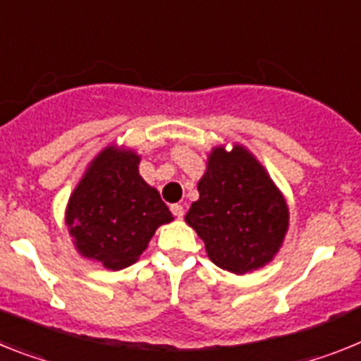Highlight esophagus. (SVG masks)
<instances>
[{
	"mask_svg": "<svg viewBox=\"0 0 361 361\" xmlns=\"http://www.w3.org/2000/svg\"><path fill=\"white\" fill-rule=\"evenodd\" d=\"M169 210H171V214L175 215V217H183L184 215V206L183 204H171V208H169Z\"/></svg>",
	"mask_w": 361,
	"mask_h": 361,
	"instance_id": "34e87169",
	"label": "esophagus"
}]
</instances>
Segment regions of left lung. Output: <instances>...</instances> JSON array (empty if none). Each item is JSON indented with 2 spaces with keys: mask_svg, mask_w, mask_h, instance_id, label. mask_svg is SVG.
I'll return each mask as SVG.
<instances>
[{
  "mask_svg": "<svg viewBox=\"0 0 361 361\" xmlns=\"http://www.w3.org/2000/svg\"><path fill=\"white\" fill-rule=\"evenodd\" d=\"M197 190L186 223L219 269L241 276L274 259L288 228V206L250 151L239 144L232 151L214 147Z\"/></svg>",
  "mask_w": 361,
  "mask_h": 361,
  "instance_id": "8db88e82",
  "label": "left lung"
}]
</instances>
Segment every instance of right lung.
Returning <instances> with one entry per match:
<instances>
[{
  "mask_svg": "<svg viewBox=\"0 0 361 361\" xmlns=\"http://www.w3.org/2000/svg\"><path fill=\"white\" fill-rule=\"evenodd\" d=\"M140 157L109 146L89 164L71 195L66 224L76 250L107 270L137 263L160 224L173 215L138 173Z\"/></svg>",
  "mask_w": 361,
  "mask_h": 361,
  "instance_id": "add662e5",
  "label": "right lung"
}]
</instances>
